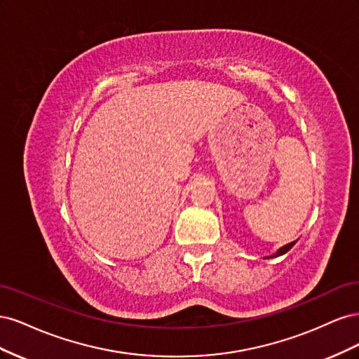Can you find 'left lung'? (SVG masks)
Instances as JSON below:
<instances>
[{"mask_svg":"<svg viewBox=\"0 0 359 359\" xmlns=\"http://www.w3.org/2000/svg\"><path fill=\"white\" fill-rule=\"evenodd\" d=\"M295 243H297V241H293V243H289V244H286V245H283V247H280L276 253H273L271 256H266L265 259H269V257H277V256H281V255L287 253L289 250H290L293 245H295Z\"/></svg>","mask_w":359,"mask_h":359,"instance_id":"obj_1","label":"left lung"}]
</instances>
